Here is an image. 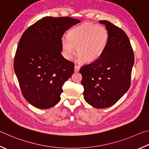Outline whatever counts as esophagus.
<instances>
[{"label": "esophagus", "instance_id": "1", "mask_svg": "<svg viewBox=\"0 0 149 149\" xmlns=\"http://www.w3.org/2000/svg\"><path fill=\"white\" fill-rule=\"evenodd\" d=\"M79 69H80V66H78V65H75V66H74V72H79Z\"/></svg>", "mask_w": 149, "mask_h": 149}]
</instances>
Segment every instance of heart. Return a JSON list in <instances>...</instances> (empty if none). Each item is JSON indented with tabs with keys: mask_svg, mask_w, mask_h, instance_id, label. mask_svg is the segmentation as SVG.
Returning a JSON list of instances; mask_svg holds the SVG:
<instances>
[{
	"mask_svg": "<svg viewBox=\"0 0 149 149\" xmlns=\"http://www.w3.org/2000/svg\"><path fill=\"white\" fill-rule=\"evenodd\" d=\"M109 33L103 25L84 23L70 29L68 36L61 38L65 57L70 59L74 53L75 47L79 60L93 62L102 56L107 46Z\"/></svg>",
	"mask_w": 149,
	"mask_h": 149,
	"instance_id": "b5f03b06",
	"label": "heart"
}]
</instances>
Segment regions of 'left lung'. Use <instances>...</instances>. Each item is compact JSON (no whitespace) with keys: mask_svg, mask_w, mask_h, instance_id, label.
Instances as JSON below:
<instances>
[{"mask_svg":"<svg viewBox=\"0 0 149 149\" xmlns=\"http://www.w3.org/2000/svg\"><path fill=\"white\" fill-rule=\"evenodd\" d=\"M109 33V41L100 58L81 67L84 100L90 105L105 109L113 105L130 87L134 54L123 30L106 20L100 21Z\"/></svg>","mask_w":149,"mask_h":149,"instance_id":"left-lung-1","label":"left lung"}]
</instances>
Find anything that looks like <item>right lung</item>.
Returning a JSON list of instances; mask_svg holds the SVG:
<instances>
[{
	"mask_svg": "<svg viewBox=\"0 0 149 149\" xmlns=\"http://www.w3.org/2000/svg\"><path fill=\"white\" fill-rule=\"evenodd\" d=\"M80 22L69 17H45L21 37L14 69L23 97L36 108H51L61 100L63 85L74 73V66L61 55V38Z\"/></svg>",
	"mask_w": 149,
	"mask_h": 149,
	"instance_id": "right-lung-1",
	"label": "right lung"
}]
</instances>
